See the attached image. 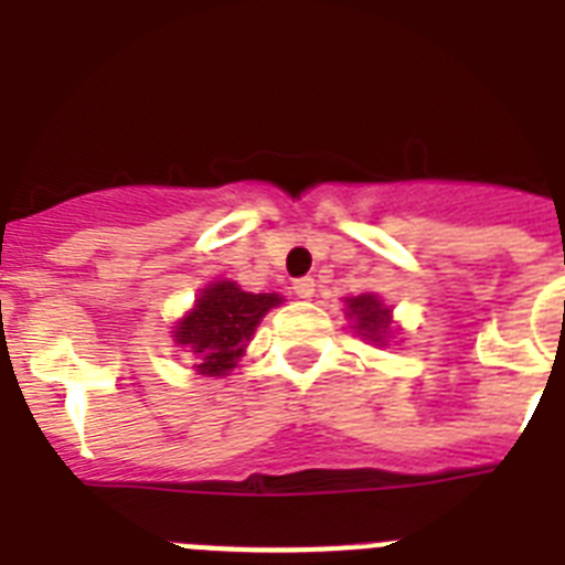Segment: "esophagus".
I'll return each instance as SVG.
<instances>
[{
  "mask_svg": "<svg viewBox=\"0 0 565 565\" xmlns=\"http://www.w3.org/2000/svg\"><path fill=\"white\" fill-rule=\"evenodd\" d=\"M294 294H297L300 300H309V297H315V279L311 277L294 279Z\"/></svg>",
  "mask_w": 565,
  "mask_h": 565,
  "instance_id": "esophagus-1",
  "label": "esophagus"
}]
</instances>
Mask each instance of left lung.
Returning <instances> with one entry per match:
<instances>
[{
    "label": "left lung",
    "mask_w": 565,
    "mask_h": 565,
    "mask_svg": "<svg viewBox=\"0 0 565 565\" xmlns=\"http://www.w3.org/2000/svg\"><path fill=\"white\" fill-rule=\"evenodd\" d=\"M349 317L355 315L358 332H363V338L375 340V343H384V338L390 334V309H384V302L377 300L375 294H361V297H352L347 300Z\"/></svg>",
    "instance_id": "1"
}]
</instances>
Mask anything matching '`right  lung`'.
Masks as SVG:
<instances>
[{
	"label": "right lung",
	"mask_w": 565,
	"mask_h": 565,
	"mask_svg": "<svg viewBox=\"0 0 565 565\" xmlns=\"http://www.w3.org/2000/svg\"><path fill=\"white\" fill-rule=\"evenodd\" d=\"M279 302V294H250L236 282H210L172 338L193 352L199 375H227L248 347L256 323Z\"/></svg>",
	"instance_id": "add662e5"
}]
</instances>
